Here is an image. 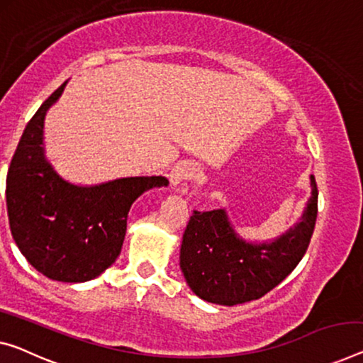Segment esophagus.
<instances>
[{
  "instance_id": "1",
  "label": "esophagus",
  "mask_w": 363,
  "mask_h": 363,
  "mask_svg": "<svg viewBox=\"0 0 363 363\" xmlns=\"http://www.w3.org/2000/svg\"><path fill=\"white\" fill-rule=\"evenodd\" d=\"M197 176H199L197 166H194L192 163H186V161H182V163H177V164L171 169V172H169V181H171V186H172V187H177V186H179V184H182L184 181H192V179H196Z\"/></svg>"
}]
</instances>
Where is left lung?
Listing matches in <instances>:
<instances>
[{
  "mask_svg": "<svg viewBox=\"0 0 363 363\" xmlns=\"http://www.w3.org/2000/svg\"><path fill=\"white\" fill-rule=\"evenodd\" d=\"M301 220L272 242H250L238 236L223 208L197 212L189 220L181 245V269L200 298L233 306L261 298L277 286L305 256L316 225L318 187Z\"/></svg>",
  "mask_w": 363,
  "mask_h": 363,
  "instance_id": "1",
  "label": "left lung"
}]
</instances>
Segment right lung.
<instances>
[{
  "instance_id": "1",
  "label": "right lung",
  "mask_w": 363,
  "mask_h": 363,
  "mask_svg": "<svg viewBox=\"0 0 363 363\" xmlns=\"http://www.w3.org/2000/svg\"><path fill=\"white\" fill-rule=\"evenodd\" d=\"M53 91L24 128L6 177L9 228L23 256L58 282H88L121 254L132 203L145 191L166 187L163 176L122 177L74 186L43 155V118L62 96Z\"/></svg>"
}]
</instances>
